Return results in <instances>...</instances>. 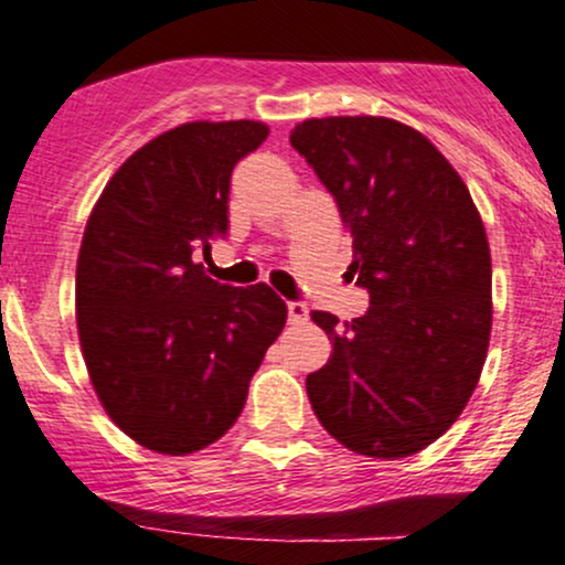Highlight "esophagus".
<instances>
[{
	"label": "esophagus",
	"mask_w": 565,
	"mask_h": 565,
	"mask_svg": "<svg viewBox=\"0 0 565 565\" xmlns=\"http://www.w3.org/2000/svg\"><path fill=\"white\" fill-rule=\"evenodd\" d=\"M287 310H289V321L291 323H305L308 321V305L305 302H289L287 305Z\"/></svg>",
	"instance_id": "esophagus-1"
}]
</instances>
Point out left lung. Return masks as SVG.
I'll return each instance as SVG.
<instances>
[{
    "mask_svg": "<svg viewBox=\"0 0 565 565\" xmlns=\"http://www.w3.org/2000/svg\"><path fill=\"white\" fill-rule=\"evenodd\" d=\"M289 140L334 196L369 291V310L345 329L310 313L332 340V359L305 380L310 406L350 451H423L468 406L489 350L483 220L444 153L401 121L327 116Z\"/></svg>",
    "mask_w": 565,
    "mask_h": 565,
    "instance_id": "left-lung-1",
    "label": "left lung"
}]
</instances>
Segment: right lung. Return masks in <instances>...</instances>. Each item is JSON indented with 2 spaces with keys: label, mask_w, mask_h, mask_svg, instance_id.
Returning <instances> with one entry per match:
<instances>
[{
  "label": "right lung",
  "mask_w": 565,
  "mask_h": 565,
  "mask_svg": "<svg viewBox=\"0 0 565 565\" xmlns=\"http://www.w3.org/2000/svg\"><path fill=\"white\" fill-rule=\"evenodd\" d=\"M263 121H188L138 148L103 188L76 260L89 380L121 433L159 454L231 430L287 323L268 284L231 287L193 260L228 233L231 172Z\"/></svg>",
  "instance_id": "obj_1"
}]
</instances>
